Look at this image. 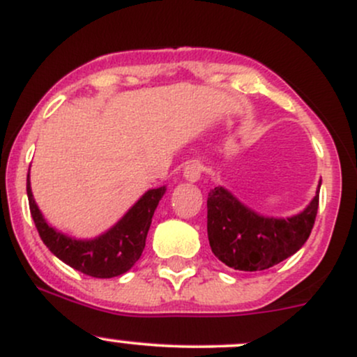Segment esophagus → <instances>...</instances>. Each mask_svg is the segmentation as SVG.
<instances>
[{"instance_id":"1","label":"esophagus","mask_w":357,"mask_h":357,"mask_svg":"<svg viewBox=\"0 0 357 357\" xmlns=\"http://www.w3.org/2000/svg\"><path fill=\"white\" fill-rule=\"evenodd\" d=\"M203 174V166L199 162H190L186 167H184V178L188 181H198Z\"/></svg>"}]
</instances>
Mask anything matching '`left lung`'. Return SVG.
<instances>
[{"instance_id":"8db88e82","label":"left lung","mask_w":357,"mask_h":357,"mask_svg":"<svg viewBox=\"0 0 357 357\" xmlns=\"http://www.w3.org/2000/svg\"><path fill=\"white\" fill-rule=\"evenodd\" d=\"M206 206L213 253L228 267L258 272L280 264L302 248L317 216L319 190L301 215L287 220L257 215L223 188L208 192Z\"/></svg>"}]
</instances>
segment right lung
I'll return each instance as SVG.
<instances>
[{"label":"right lung","instance_id":"right-lung-1","mask_svg":"<svg viewBox=\"0 0 357 357\" xmlns=\"http://www.w3.org/2000/svg\"><path fill=\"white\" fill-rule=\"evenodd\" d=\"M165 191V186L149 190L127 211V215L116 227L110 228L99 238L82 241L68 238L48 227L31 195L30 174L26 176L28 203L40 238L63 264L96 278L122 275L139 260L146 247V236L153 221L154 210Z\"/></svg>","mask_w":357,"mask_h":357}]
</instances>
